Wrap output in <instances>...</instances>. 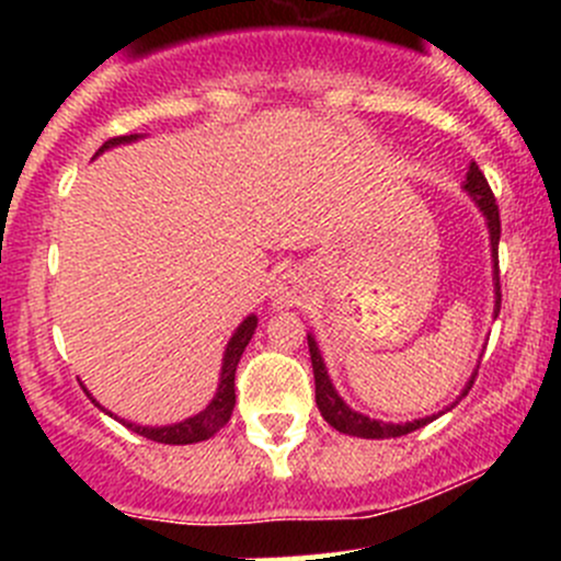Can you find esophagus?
Returning a JSON list of instances; mask_svg holds the SVG:
<instances>
[{
    "label": "esophagus",
    "mask_w": 561,
    "mask_h": 561,
    "mask_svg": "<svg viewBox=\"0 0 561 561\" xmlns=\"http://www.w3.org/2000/svg\"><path fill=\"white\" fill-rule=\"evenodd\" d=\"M309 293V276L301 268H285L276 274L274 287H271V298H274V307L287 309L298 307V304L307 298Z\"/></svg>",
    "instance_id": "obj_1"
}]
</instances>
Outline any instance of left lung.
<instances>
[{
    "label": "left lung",
    "instance_id": "1",
    "mask_svg": "<svg viewBox=\"0 0 561 561\" xmlns=\"http://www.w3.org/2000/svg\"><path fill=\"white\" fill-rule=\"evenodd\" d=\"M463 190L472 195V201L478 203V208L483 211L485 225H489L491 257H494V293H496L494 317H496L502 307L500 254H496V249H500V233H502L500 206H496V197H494V192H491L489 181H485V175L480 173V168L474 165V162L469 165L467 181H463ZM307 339H309V355H312L317 407H320V415L325 417V423H331L336 432L350 434V437H364V439H388V437H404V434H410V432H415V428H423L426 423L437 421V415H428V417H417V421H412V423H382V421H375V417L355 412L353 407L344 404V399L336 393V388H333V382H331V377H328V369H325V364H322V355H320V350H317V342H314L312 333H309ZM474 375H478V371H474ZM474 375H472V380L467 382V388L461 390V396L469 393V388H472V382H474ZM461 396H458V399H461Z\"/></svg>",
    "mask_w": 561,
    "mask_h": 561
}]
</instances>
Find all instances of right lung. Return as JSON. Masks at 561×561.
<instances>
[{
    "mask_svg": "<svg viewBox=\"0 0 561 561\" xmlns=\"http://www.w3.org/2000/svg\"><path fill=\"white\" fill-rule=\"evenodd\" d=\"M140 135H118V138L105 140L103 146L98 149V154H103L105 149H113V146H122V144H133L138 140ZM254 328H257V317L249 314L239 328H236L233 339L228 342L225 347V358H222V375H219V388L217 396L211 399V404L206 407L203 412L197 415L186 417V421L173 423V426H138V423H127L122 421L124 426L133 428L135 434L146 439H154V443L162 445H192V443H203V439L214 437L225 423L230 421L233 415V407H236V366H239L241 355H244L249 339H252ZM94 401V399H92ZM98 404V401H94ZM100 407V404H98Z\"/></svg>",
    "mask_w": 561,
    "mask_h": 561,
    "instance_id": "obj_1",
    "label": "right lung"
}]
</instances>
